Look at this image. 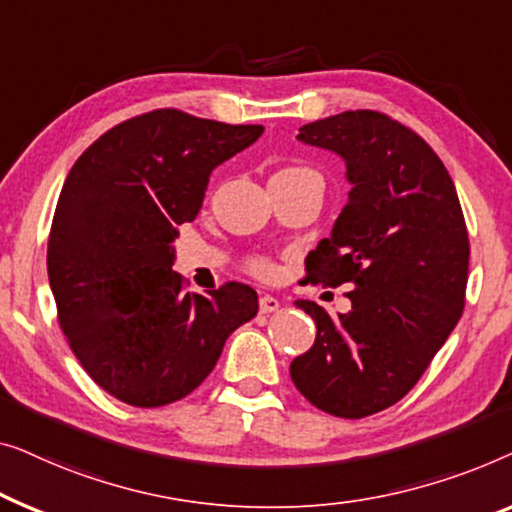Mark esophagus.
I'll return each instance as SVG.
<instances>
[{
    "label": "esophagus",
    "instance_id": "34e87169",
    "mask_svg": "<svg viewBox=\"0 0 512 512\" xmlns=\"http://www.w3.org/2000/svg\"><path fill=\"white\" fill-rule=\"evenodd\" d=\"M280 308V301L276 297H271V294H264L262 299H259V311L262 313H276Z\"/></svg>",
    "mask_w": 512,
    "mask_h": 512
}]
</instances>
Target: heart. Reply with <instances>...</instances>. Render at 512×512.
<instances>
[{
	"label": "heart",
	"mask_w": 512,
	"mask_h": 512,
	"mask_svg": "<svg viewBox=\"0 0 512 512\" xmlns=\"http://www.w3.org/2000/svg\"><path fill=\"white\" fill-rule=\"evenodd\" d=\"M278 174H308V169H301V167H290V169H283L278 171ZM250 271L255 273L259 278H271L276 269H273L271 262H266V259H255L253 264H250Z\"/></svg>",
	"instance_id": "heart-1"
}]
</instances>
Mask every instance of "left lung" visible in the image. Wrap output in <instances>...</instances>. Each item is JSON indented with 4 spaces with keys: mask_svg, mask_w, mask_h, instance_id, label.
<instances>
[{
    "mask_svg": "<svg viewBox=\"0 0 512 512\" xmlns=\"http://www.w3.org/2000/svg\"><path fill=\"white\" fill-rule=\"evenodd\" d=\"M297 139L345 162L348 204L306 271L311 283L352 285V308L331 318L294 301L318 334L290 376L315 408L359 420L406 397L462 318L469 234L448 169L390 115L345 111Z\"/></svg>",
    "mask_w": 512,
    "mask_h": 512,
    "instance_id": "left-lung-1",
    "label": "left lung"
}]
</instances>
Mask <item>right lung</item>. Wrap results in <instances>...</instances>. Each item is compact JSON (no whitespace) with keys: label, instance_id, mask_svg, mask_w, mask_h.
<instances>
[{"label":"right lung","instance_id":"1","mask_svg":"<svg viewBox=\"0 0 512 512\" xmlns=\"http://www.w3.org/2000/svg\"><path fill=\"white\" fill-rule=\"evenodd\" d=\"M160 109L120 122L71 167L48 239V280L67 341L95 383L139 408L183 399L213 371L257 292H183L174 241L213 169L262 136Z\"/></svg>","mask_w":512,"mask_h":512}]
</instances>
